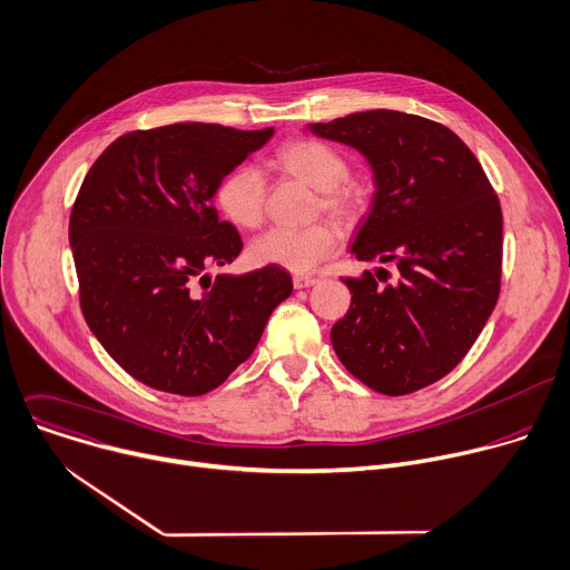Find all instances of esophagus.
<instances>
[{
  "label": "esophagus",
  "mask_w": 570,
  "mask_h": 570,
  "mask_svg": "<svg viewBox=\"0 0 570 570\" xmlns=\"http://www.w3.org/2000/svg\"><path fill=\"white\" fill-rule=\"evenodd\" d=\"M316 283H318V278H314V276H294V287H296V289L312 287V285H316Z\"/></svg>",
  "instance_id": "esophagus-1"
}]
</instances>
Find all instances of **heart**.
Wrapping results in <instances>:
<instances>
[{
	"instance_id": "heart-1",
	"label": "heart",
	"mask_w": 570,
	"mask_h": 570,
	"mask_svg": "<svg viewBox=\"0 0 570 570\" xmlns=\"http://www.w3.org/2000/svg\"><path fill=\"white\" fill-rule=\"evenodd\" d=\"M276 161L312 188L321 193V206L336 217H353L362 206V195L355 186L344 184L348 177V164L334 148L298 139L285 144ZM267 179L254 164H240L226 173L217 188V208L234 224L254 229L265 217ZM338 245L336 229L327 222H316L303 229L292 226H274L261 234L249 245V258L261 267H283L294 274H307L316 269Z\"/></svg>"
}]
</instances>
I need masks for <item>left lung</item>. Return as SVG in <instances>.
Returning <instances> with one entry per match:
<instances>
[{"instance_id": "1", "label": "left lung", "mask_w": 570, "mask_h": 570, "mask_svg": "<svg viewBox=\"0 0 570 570\" xmlns=\"http://www.w3.org/2000/svg\"><path fill=\"white\" fill-rule=\"evenodd\" d=\"M307 130L357 150L371 166L375 193L351 254L395 263L400 274L386 285L371 272L344 281L353 301L330 330L332 348L377 393L424 389L459 366L497 305L499 197L474 153L415 114L368 109Z\"/></svg>"}]
</instances>
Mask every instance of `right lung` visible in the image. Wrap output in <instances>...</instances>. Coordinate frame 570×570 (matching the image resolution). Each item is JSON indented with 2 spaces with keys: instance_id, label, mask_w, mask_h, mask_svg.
<instances>
[{
  "instance_id": "1",
  "label": "right lung",
  "mask_w": 570,
  "mask_h": 570,
  "mask_svg": "<svg viewBox=\"0 0 570 570\" xmlns=\"http://www.w3.org/2000/svg\"><path fill=\"white\" fill-rule=\"evenodd\" d=\"M274 137L173 124L119 137L89 168L69 217L80 307L100 346L150 389L204 395L258 346L292 294L281 267L243 276V238L213 204L219 179Z\"/></svg>"
}]
</instances>
